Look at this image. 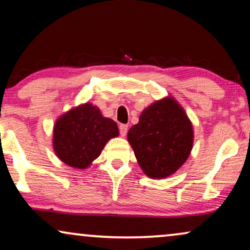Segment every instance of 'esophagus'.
<instances>
[{
  "mask_svg": "<svg viewBox=\"0 0 250 250\" xmlns=\"http://www.w3.org/2000/svg\"><path fill=\"white\" fill-rule=\"evenodd\" d=\"M127 129H128V126L125 125V124H121L119 125V133H121L122 136H125L126 133H127Z\"/></svg>",
  "mask_w": 250,
  "mask_h": 250,
  "instance_id": "esophagus-1",
  "label": "esophagus"
}]
</instances>
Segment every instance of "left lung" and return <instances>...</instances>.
Returning a JSON list of instances; mask_svg holds the SVG:
<instances>
[{
    "mask_svg": "<svg viewBox=\"0 0 250 250\" xmlns=\"http://www.w3.org/2000/svg\"><path fill=\"white\" fill-rule=\"evenodd\" d=\"M129 145L150 179L172 175L186 163L193 145V129L183 108L173 98L153 102L127 133Z\"/></svg>",
    "mask_w": 250,
    "mask_h": 250,
    "instance_id": "left-lung-1",
    "label": "left lung"
}]
</instances>
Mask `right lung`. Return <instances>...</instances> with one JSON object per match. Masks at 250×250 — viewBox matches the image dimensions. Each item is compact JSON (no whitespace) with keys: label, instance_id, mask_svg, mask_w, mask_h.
Listing matches in <instances>:
<instances>
[{"label":"right lung","instance_id":"1","mask_svg":"<svg viewBox=\"0 0 250 250\" xmlns=\"http://www.w3.org/2000/svg\"><path fill=\"white\" fill-rule=\"evenodd\" d=\"M118 134L117 124L104 117L98 107L81 104L56 122L53 149L61 162L84 169L100 156L105 143Z\"/></svg>","mask_w":250,"mask_h":250}]
</instances>
